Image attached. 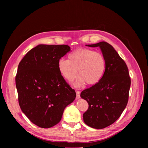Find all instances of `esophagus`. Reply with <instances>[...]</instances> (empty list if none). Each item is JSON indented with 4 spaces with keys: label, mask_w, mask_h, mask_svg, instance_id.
Instances as JSON below:
<instances>
[{
    "label": "esophagus",
    "mask_w": 148,
    "mask_h": 148,
    "mask_svg": "<svg viewBox=\"0 0 148 148\" xmlns=\"http://www.w3.org/2000/svg\"><path fill=\"white\" fill-rule=\"evenodd\" d=\"M76 93H77V97H76V98H77V99H78L80 97V92L79 91L77 90L76 91Z\"/></svg>",
    "instance_id": "34e87169"
}]
</instances>
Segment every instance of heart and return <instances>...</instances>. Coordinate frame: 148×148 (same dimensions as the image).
Returning <instances> with one entry per match:
<instances>
[{"mask_svg":"<svg viewBox=\"0 0 148 148\" xmlns=\"http://www.w3.org/2000/svg\"><path fill=\"white\" fill-rule=\"evenodd\" d=\"M68 59L58 61L60 74L68 82H72L78 73L74 85L83 86L85 83L93 85L99 82L104 75L106 60L101 53L86 48H79L71 52Z\"/></svg>","mask_w":148,"mask_h":148,"instance_id":"obj_1","label":"heart"}]
</instances>
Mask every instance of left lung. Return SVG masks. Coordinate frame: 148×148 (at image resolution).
Listing matches in <instances>:
<instances>
[{"label":"left lung","instance_id":"8db88e82","mask_svg":"<svg viewBox=\"0 0 148 148\" xmlns=\"http://www.w3.org/2000/svg\"><path fill=\"white\" fill-rule=\"evenodd\" d=\"M86 46L101 48L106 69L99 82L81 92L89 105L83 117L88 126L102 129L114 123L126 107L131 79L126 64L110 44L102 41Z\"/></svg>","mask_w":148,"mask_h":148}]
</instances>
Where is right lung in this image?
I'll use <instances>...</instances> for the list:
<instances>
[{"instance_id": "1", "label": "right lung", "mask_w": 148, "mask_h": 148, "mask_svg": "<svg viewBox=\"0 0 148 148\" xmlns=\"http://www.w3.org/2000/svg\"><path fill=\"white\" fill-rule=\"evenodd\" d=\"M70 51L64 44H40L31 49L18 66L15 83L20 107L41 128L59 123L65 107L76 97L58 69V61Z\"/></svg>"}]
</instances>
